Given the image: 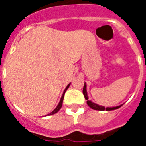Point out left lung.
I'll use <instances>...</instances> for the list:
<instances>
[{"label": "left lung", "mask_w": 146, "mask_h": 146, "mask_svg": "<svg viewBox=\"0 0 146 146\" xmlns=\"http://www.w3.org/2000/svg\"><path fill=\"white\" fill-rule=\"evenodd\" d=\"M86 84L84 83V88H83V94H84V96L85 98V100H87V104L88 105V106L90 108H91L92 109L94 110H96V111H113V110H116V109L120 108L122 105H119L117 107H112V108H105L104 106H101V105H99L96 103H94L92 102L91 101L88 100V94H87V90H86Z\"/></svg>", "instance_id": "left-lung-1"}]
</instances>
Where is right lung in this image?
<instances>
[{"label": "right lung", "mask_w": 146, "mask_h": 146, "mask_svg": "<svg viewBox=\"0 0 146 146\" xmlns=\"http://www.w3.org/2000/svg\"><path fill=\"white\" fill-rule=\"evenodd\" d=\"M70 84H70H68V85H67V88H65V90H64V93H63V94H62V98H61V100H60V102H59V103H58V105H57V107H56V108H55L54 110H53V111H52V112L50 113V114H48V115H52V114H55V113H56L58 112V111H59L60 109H61V108H62V103H63V100H64V94H65L66 90H67V88H69Z\"/></svg>", "instance_id": "add662e5"}]
</instances>
